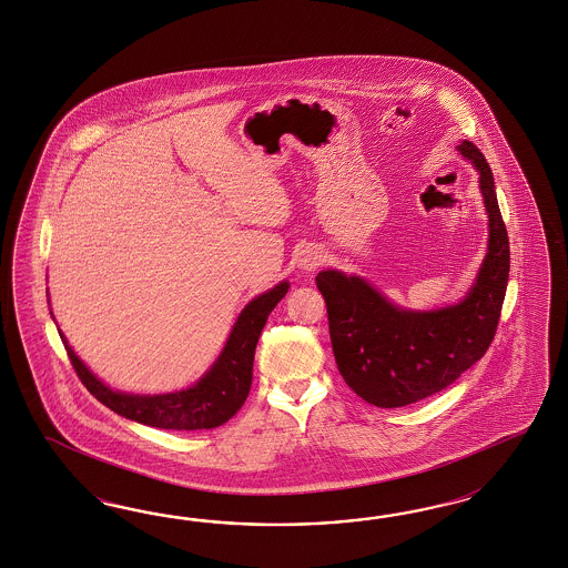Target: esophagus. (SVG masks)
Masks as SVG:
<instances>
[{
	"mask_svg": "<svg viewBox=\"0 0 568 568\" xmlns=\"http://www.w3.org/2000/svg\"><path fill=\"white\" fill-rule=\"evenodd\" d=\"M322 261L324 260H322V255H320L317 251H307V253L303 255V260H301V267L311 272V270L320 267V265H322Z\"/></svg>",
	"mask_w": 568,
	"mask_h": 568,
	"instance_id": "esophagus-1",
	"label": "esophagus"
}]
</instances>
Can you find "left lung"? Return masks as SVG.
Returning a JSON list of instances; mask_svg holds the SVG:
<instances>
[{
  "label": "left lung",
  "mask_w": 568,
  "mask_h": 568,
  "mask_svg": "<svg viewBox=\"0 0 568 568\" xmlns=\"http://www.w3.org/2000/svg\"><path fill=\"white\" fill-rule=\"evenodd\" d=\"M458 151L479 170L489 217L486 261L463 303L413 313L389 305L361 277L334 270L315 277L338 372L369 405L396 408L438 394L484 357L496 336L510 272L508 232L484 153L470 141Z\"/></svg>",
  "instance_id": "obj_1"
}]
</instances>
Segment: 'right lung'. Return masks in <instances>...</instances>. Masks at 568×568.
I'll use <instances>...</instances> for the list:
<instances>
[{"mask_svg":"<svg viewBox=\"0 0 568 568\" xmlns=\"http://www.w3.org/2000/svg\"><path fill=\"white\" fill-rule=\"evenodd\" d=\"M288 292V282L277 284L244 307L239 322L226 342L224 353L215 361L207 375L193 388L160 394V396H132L108 388L93 373L82 365L81 358L68 346L65 353L82 386L89 389L101 405L132 422L160 427V429H213L232 419L244 405L253 382V358L260 342L261 329L282 296Z\"/></svg>","mask_w":568,"mask_h":568,"instance_id":"add662e5","label":"right lung"}]
</instances>
